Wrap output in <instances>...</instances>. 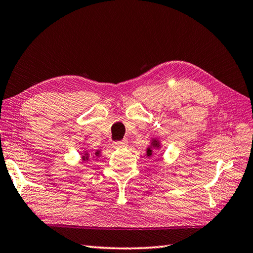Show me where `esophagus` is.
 I'll list each match as a JSON object with an SVG mask.
<instances>
[{"instance_id":"obj_1","label":"esophagus","mask_w":253,"mask_h":253,"mask_svg":"<svg viewBox=\"0 0 253 253\" xmlns=\"http://www.w3.org/2000/svg\"><path fill=\"white\" fill-rule=\"evenodd\" d=\"M126 146H127V140H125V139H124V140H122V141L113 142V147H114V148H124Z\"/></svg>"}]
</instances>
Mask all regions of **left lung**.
I'll use <instances>...</instances> for the list:
<instances>
[{"instance_id": "obj_1", "label": "left lung", "mask_w": 253, "mask_h": 253, "mask_svg": "<svg viewBox=\"0 0 253 253\" xmlns=\"http://www.w3.org/2000/svg\"><path fill=\"white\" fill-rule=\"evenodd\" d=\"M153 148H160V142L157 140V139H153L152 142H151V146H150L147 149V157H151L152 155V149Z\"/></svg>"}]
</instances>
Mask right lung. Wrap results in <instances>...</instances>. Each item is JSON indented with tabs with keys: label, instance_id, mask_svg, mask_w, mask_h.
I'll return each mask as SVG.
<instances>
[{
	"label": "right lung",
	"instance_id": "right-lung-1",
	"mask_svg": "<svg viewBox=\"0 0 253 253\" xmlns=\"http://www.w3.org/2000/svg\"><path fill=\"white\" fill-rule=\"evenodd\" d=\"M95 155H96V157H99V154H100V152L99 151H96L95 153H94ZM89 154L88 153H84V157H83V161H89Z\"/></svg>",
	"mask_w": 253,
	"mask_h": 253
}]
</instances>
